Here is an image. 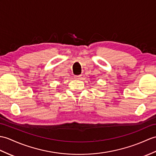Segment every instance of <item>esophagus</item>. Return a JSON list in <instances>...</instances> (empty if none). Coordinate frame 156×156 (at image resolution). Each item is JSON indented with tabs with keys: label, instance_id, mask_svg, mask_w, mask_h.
<instances>
[{
	"label": "esophagus",
	"instance_id": "esophagus-1",
	"mask_svg": "<svg viewBox=\"0 0 156 156\" xmlns=\"http://www.w3.org/2000/svg\"><path fill=\"white\" fill-rule=\"evenodd\" d=\"M74 78H75V79H77V80H81L82 79V75L75 76Z\"/></svg>",
	"mask_w": 156,
	"mask_h": 156
}]
</instances>
